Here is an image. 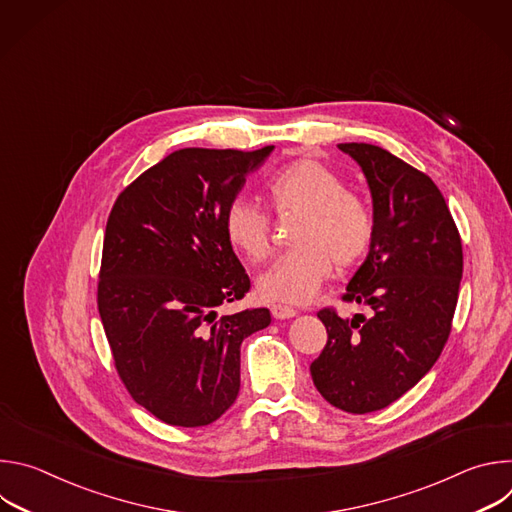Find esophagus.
Here are the masks:
<instances>
[{
  "instance_id": "esophagus-1",
  "label": "esophagus",
  "mask_w": 512,
  "mask_h": 512,
  "mask_svg": "<svg viewBox=\"0 0 512 512\" xmlns=\"http://www.w3.org/2000/svg\"><path fill=\"white\" fill-rule=\"evenodd\" d=\"M271 314H273V318H277V320H285V318H294L298 312L291 308V306H283V304H273L271 306Z\"/></svg>"
}]
</instances>
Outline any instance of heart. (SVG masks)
<instances>
[{
	"instance_id": "obj_1",
	"label": "heart",
	"mask_w": 512,
	"mask_h": 512,
	"mask_svg": "<svg viewBox=\"0 0 512 512\" xmlns=\"http://www.w3.org/2000/svg\"><path fill=\"white\" fill-rule=\"evenodd\" d=\"M271 210L279 218L300 216L291 233L296 249L281 255L257 281L265 302H310L334 265L350 269L369 255L375 214L358 192L318 160L302 158L275 170L265 182ZM229 245L251 263L271 255V218L249 200L237 198L223 216Z\"/></svg>"
}]
</instances>
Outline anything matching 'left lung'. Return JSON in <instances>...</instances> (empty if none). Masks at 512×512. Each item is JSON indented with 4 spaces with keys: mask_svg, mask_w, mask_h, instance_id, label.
<instances>
[{
    "mask_svg": "<svg viewBox=\"0 0 512 512\" xmlns=\"http://www.w3.org/2000/svg\"><path fill=\"white\" fill-rule=\"evenodd\" d=\"M373 194L375 241L342 302L373 314L342 320L326 306L328 340L310 373L320 395L346 413L385 409L440 358L458 304L462 239L433 180L371 143H338Z\"/></svg>",
    "mask_w": 512,
    "mask_h": 512,
    "instance_id": "1",
    "label": "left lung"
}]
</instances>
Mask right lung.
<instances>
[{"mask_svg": "<svg viewBox=\"0 0 512 512\" xmlns=\"http://www.w3.org/2000/svg\"><path fill=\"white\" fill-rule=\"evenodd\" d=\"M271 150H176L109 212L97 308L127 393L168 425L221 417L239 395L243 338L271 322L267 308L216 312L251 289L223 216Z\"/></svg>", "mask_w": 512, "mask_h": 512, "instance_id": "right-lung-1", "label": "right lung"}]
</instances>
